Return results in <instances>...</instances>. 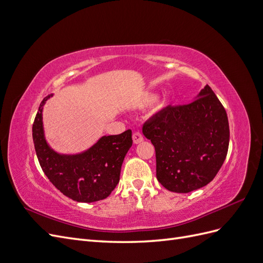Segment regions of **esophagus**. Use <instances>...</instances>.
<instances>
[{"label": "esophagus", "instance_id": "1", "mask_svg": "<svg viewBox=\"0 0 263 263\" xmlns=\"http://www.w3.org/2000/svg\"><path fill=\"white\" fill-rule=\"evenodd\" d=\"M133 140H134V144H140V142L144 140V137H142V135L140 132H135L133 134Z\"/></svg>", "mask_w": 263, "mask_h": 263}]
</instances>
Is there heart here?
<instances>
[{"mask_svg":"<svg viewBox=\"0 0 263 263\" xmlns=\"http://www.w3.org/2000/svg\"><path fill=\"white\" fill-rule=\"evenodd\" d=\"M155 100H156L155 95H148V97L146 98V103H153Z\"/></svg>","mask_w":263,"mask_h":263,"instance_id":"1","label":"heart"}]
</instances>
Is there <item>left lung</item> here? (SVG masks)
<instances>
[{
    "instance_id": "obj_1",
    "label": "left lung",
    "mask_w": 263,
    "mask_h": 263,
    "mask_svg": "<svg viewBox=\"0 0 263 263\" xmlns=\"http://www.w3.org/2000/svg\"><path fill=\"white\" fill-rule=\"evenodd\" d=\"M142 134L156 149L157 179L171 192L209 184L227 156L228 118L210 85L190 104L169 105L150 117Z\"/></svg>"
}]
</instances>
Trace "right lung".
<instances>
[{
	"label": "right lung",
	"mask_w": 263,
	"mask_h": 263,
	"mask_svg": "<svg viewBox=\"0 0 263 263\" xmlns=\"http://www.w3.org/2000/svg\"><path fill=\"white\" fill-rule=\"evenodd\" d=\"M38 108L33 124V140L46 177L60 192L77 202L92 203L106 198L116 187L127 151L133 145L132 130L103 136L91 148L77 155H60L45 139L43 106Z\"/></svg>",
	"instance_id": "add662e5"
}]
</instances>
